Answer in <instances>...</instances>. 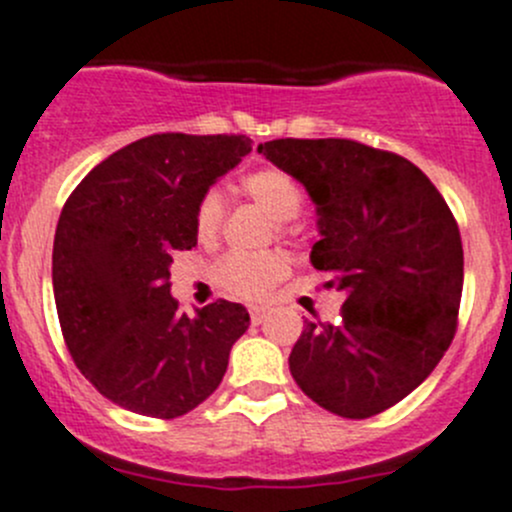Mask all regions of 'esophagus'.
<instances>
[{
    "label": "esophagus",
    "mask_w": 512,
    "mask_h": 512,
    "mask_svg": "<svg viewBox=\"0 0 512 512\" xmlns=\"http://www.w3.org/2000/svg\"><path fill=\"white\" fill-rule=\"evenodd\" d=\"M267 314H270V307H265V304H252V307H250V322L252 324H262L267 319Z\"/></svg>",
    "instance_id": "obj_1"
}]
</instances>
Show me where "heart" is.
<instances>
[{
  "instance_id": "heart-1",
  "label": "heart",
  "mask_w": 512,
  "mask_h": 512,
  "mask_svg": "<svg viewBox=\"0 0 512 512\" xmlns=\"http://www.w3.org/2000/svg\"><path fill=\"white\" fill-rule=\"evenodd\" d=\"M247 198L255 200L272 220L287 227L304 205V190L287 170L260 168L242 178ZM225 223V200L220 190L210 188L195 210V230L203 242L218 237ZM289 260L282 252H230L215 265V282L232 297L257 299L270 292L287 275Z\"/></svg>"
}]
</instances>
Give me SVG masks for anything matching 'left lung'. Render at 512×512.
Segmentation results:
<instances>
[{
    "mask_svg": "<svg viewBox=\"0 0 512 512\" xmlns=\"http://www.w3.org/2000/svg\"><path fill=\"white\" fill-rule=\"evenodd\" d=\"M317 205L314 270L347 292L339 322H307L289 354L322 409L369 418L411 394L451 347L463 289L458 223L411 160L349 138L257 146Z\"/></svg>",
    "mask_w": 512,
    "mask_h": 512,
    "instance_id": "obj_1",
    "label": "left lung"
}]
</instances>
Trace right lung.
<instances>
[{"label":"right lung","instance_id":"obj_1","mask_svg":"<svg viewBox=\"0 0 512 512\" xmlns=\"http://www.w3.org/2000/svg\"><path fill=\"white\" fill-rule=\"evenodd\" d=\"M250 151L232 133H156L101 160L64 203L51 255L61 334L98 394L133 414L203 404L247 332V309L227 299L180 312L170 262L198 242L200 198Z\"/></svg>","mask_w":512,"mask_h":512}]
</instances>
